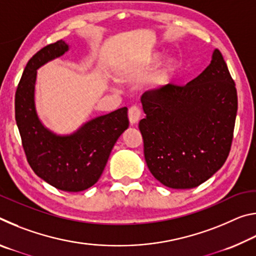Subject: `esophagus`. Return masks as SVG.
Listing matches in <instances>:
<instances>
[{
    "label": "esophagus",
    "mask_w": 256,
    "mask_h": 256,
    "mask_svg": "<svg viewBox=\"0 0 256 256\" xmlns=\"http://www.w3.org/2000/svg\"><path fill=\"white\" fill-rule=\"evenodd\" d=\"M141 115H142L141 108L138 107V106H136V105L132 106V107L128 110V120H130V123H131V124H136L138 120H140Z\"/></svg>",
    "instance_id": "1"
}]
</instances>
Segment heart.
Here are the masks:
<instances>
[{
  "instance_id": "1",
  "label": "heart",
  "mask_w": 256,
  "mask_h": 256,
  "mask_svg": "<svg viewBox=\"0 0 256 256\" xmlns=\"http://www.w3.org/2000/svg\"><path fill=\"white\" fill-rule=\"evenodd\" d=\"M172 71V64L167 63L166 66H164L162 70L159 71V74H158L159 81H166L168 78H170Z\"/></svg>"
}]
</instances>
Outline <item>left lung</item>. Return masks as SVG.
I'll use <instances>...</instances> for the list:
<instances>
[{"label": "left lung", "mask_w": 256, "mask_h": 256, "mask_svg": "<svg viewBox=\"0 0 256 256\" xmlns=\"http://www.w3.org/2000/svg\"><path fill=\"white\" fill-rule=\"evenodd\" d=\"M138 123L151 174L170 188H193L218 172L232 148L237 90L222 52L186 84H168L141 97Z\"/></svg>", "instance_id": "left-lung-1"}]
</instances>
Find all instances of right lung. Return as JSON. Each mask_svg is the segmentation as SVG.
<instances>
[{"label":"right lung","mask_w":256,"mask_h":256,"mask_svg":"<svg viewBox=\"0 0 256 256\" xmlns=\"http://www.w3.org/2000/svg\"><path fill=\"white\" fill-rule=\"evenodd\" d=\"M68 48L66 42L58 40L28 60L16 92V122L34 174L58 190L80 192L97 183L112 146L128 128V108H120L90 120L70 136H58L42 126L34 102L36 70Z\"/></svg>","instance_id":"right-lung-1"}]
</instances>
